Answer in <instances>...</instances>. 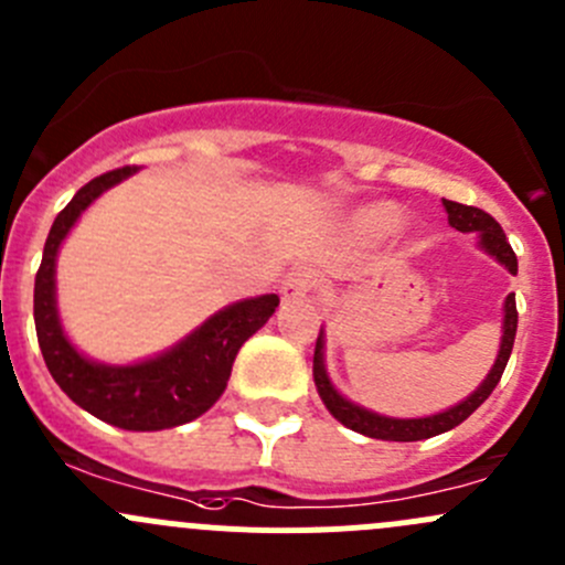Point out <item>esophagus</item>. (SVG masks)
I'll return each instance as SVG.
<instances>
[{
  "label": "esophagus",
  "instance_id": "1",
  "mask_svg": "<svg viewBox=\"0 0 565 565\" xmlns=\"http://www.w3.org/2000/svg\"><path fill=\"white\" fill-rule=\"evenodd\" d=\"M317 289V276L311 270H292L281 284L284 303H298L306 300Z\"/></svg>",
  "mask_w": 565,
  "mask_h": 565
}]
</instances>
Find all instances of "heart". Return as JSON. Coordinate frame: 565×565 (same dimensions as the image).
I'll use <instances>...</instances> for the list:
<instances>
[{"mask_svg": "<svg viewBox=\"0 0 565 565\" xmlns=\"http://www.w3.org/2000/svg\"><path fill=\"white\" fill-rule=\"evenodd\" d=\"M402 221L404 210L396 202H372L355 210V215H352V230L361 237H369V241H380V237L393 235L402 226Z\"/></svg>", "mask_w": 565, "mask_h": 565, "instance_id": "heart-1", "label": "heart"}]
</instances>
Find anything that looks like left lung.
Listing matches in <instances>:
<instances>
[{
    "instance_id": "obj_1",
    "label": "left lung",
    "mask_w": 565,
    "mask_h": 565,
    "mask_svg": "<svg viewBox=\"0 0 565 565\" xmlns=\"http://www.w3.org/2000/svg\"><path fill=\"white\" fill-rule=\"evenodd\" d=\"M446 204L448 213V224L454 230L465 232V235H476L478 246L487 250L492 259H498L511 276H516V256L511 250L509 241H505V232L500 230L498 221L492 218L489 213L478 207H467V204L459 202H443ZM514 335H516V300L514 292L505 298L503 303V335H500V350L498 358H494L492 369L483 377V383L478 385L476 391L470 393L467 398H461L459 404L454 407L443 409V413L435 415H424V418H391V415H380L374 409L361 407V404L350 402L347 396H341L335 391V385L330 383L328 369H324V330H319L317 335V347H315V385L322 404L328 407V413L333 415L339 424H344L347 429L358 431V435L374 437V440H393V443H413V440H426V437L443 435V431L454 429L459 426L461 420L470 418L478 407L489 398V393L494 391V385L500 383L505 372V363H509L511 350H514Z\"/></svg>"
}]
</instances>
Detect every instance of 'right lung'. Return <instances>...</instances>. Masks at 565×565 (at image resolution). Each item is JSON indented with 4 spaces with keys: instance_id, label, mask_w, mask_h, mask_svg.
Masks as SVG:
<instances>
[{
    "instance_id": "add662e5",
    "label": "right lung",
    "mask_w": 565,
    "mask_h": 565,
    "mask_svg": "<svg viewBox=\"0 0 565 565\" xmlns=\"http://www.w3.org/2000/svg\"><path fill=\"white\" fill-rule=\"evenodd\" d=\"M136 172L125 167L95 177L54 218L35 276V328L51 377L78 407L119 429L161 431L199 418L218 402L237 352L278 309V295L224 306L174 347L145 361L111 366L78 352L56 309V256L84 210Z\"/></svg>"
}]
</instances>
